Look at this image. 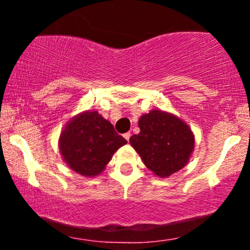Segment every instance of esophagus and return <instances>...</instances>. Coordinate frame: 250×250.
Returning <instances> with one entry per match:
<instances>
[{
    "label": "esophagus",
    "mask_w": 250,
    "mask_h": 250,
    "mask_svg": "<svg viewBox=\"0 0 250 250\" xmlns=\"http://www.w3.org/2000/svg\"><path fill=\"white\" fill-rule=\"evenodd\" d=\"M130 136H131L130 133H125V135H123V137H125V139L127 140V141H129V139H130Z\"/></svg>",
    "instance_id": "34e87169"
}]
</instances>
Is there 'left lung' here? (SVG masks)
<instances>
[{
	"mask_svg": "<svg viewBox=\"0 0 250 250\" xmlns=\"http://www.w3.org/2000/svg\"><path fill=\"white\" fill-rule=\"evenodd\" d=\"M139 127L140 133L129 142L155 175L169 177L187 165L195 148V136L183 120L154 109L140 117Z\"/></svg>",
	"mask_w": 250,
	"mask_h": 250,
	"instance_id": "8db88e82",
	"label": "left lung"
}]
</instances>
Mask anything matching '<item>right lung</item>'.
Returning a JSON list of instances; mask_svg holds the SVG:
<instances>
[{"mask_svg":"<svg viewBox=\"0 0 250 250\" xmlns=\"http://www.w3.org/2000/svg\"><path fill=\"white\" fill-rule=\"evenodd\" d=\"M127 141L96 110H84L67 122L59 137L63 161L75 173L94 177L102 173Z\"/></svg>","mask_w":250,"mask_h":250,"instance_id":"add662e5","label":"right lung"}]
</instances>
